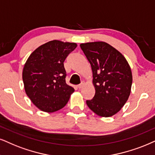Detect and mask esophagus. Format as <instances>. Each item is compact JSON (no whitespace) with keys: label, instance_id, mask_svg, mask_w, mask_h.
I'll return each instance as SVG.
<instances>
[{"label":"esophagus","instance_id":"esophagus-1","mask_svg":"<svg viewBox=\"0 0 155 155\" xmlns=\"http://www.w3.org/2000/svg\"><path fill=\"white\" fill-rule=\"evenodd\" d=\"M84 84L83 83V82H82V83H81V84H79V85H78V88H79V89H81V88L84 87Z\"/></svg>","mask_w":155,"mask_h":155}]
</instances>
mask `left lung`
Wrapping results in <instances>:
<instances>
[{
	"label": "left lung",
	"instance_id": "left-lung-1",
	"mask_svg": "<svg viewBox=\"0 0 155 155\" xmlns=\"http://www.w3.org/2000/svg\"><path fill=\"white\" fill-rule=\"evenodd\" d=\"M91 64L95 95L87 104L98 116L109 117L124 107L131 93L132 74L124 56L104 41L80 44Z\"/></svg>",
	"mask_w": 155,
	"mask_h": 155
}]
</instances>
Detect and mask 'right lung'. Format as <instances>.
Instances as JSON below:
<instances>
[{
    "instance_id": "right-lung-1",
    "label": "right lung",
    "mask_w": 155,
    "mask_h": 155,
    "mask_svg": "<svg viewBox=\"0 0 155 155\" xmlns=\"http://www.w3.org/2000/svg\"><path fill=\"white\" fill-rule=\"evenodd\" d=\"M76 46V43L51 41L38 47L27 59L22 74L25 91L40 110H59L74 93V88L66 83L64 62Z\"/></svg>"
}]
</instances>
